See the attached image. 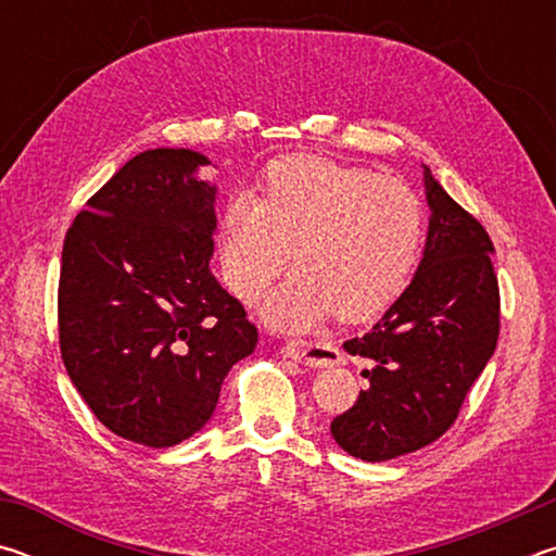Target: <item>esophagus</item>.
Listing matches in <instances>:
<instances>
[{
	"instance_id": "obj_1",
	"label": "esophagus",
	"mask_w": 556,
	"mask_h": 556,
	"mask_svg": "<svg viewBox=\"0 0 556 556\" xmlns=\"http://www.w3.org/2000/svg\"><path fill=\"white\" fill-rule=\"evenodd\" d=\"M281 353L312 368H331L341 363V351L328 341H287Z\"/></svg>"
}]
</instances>
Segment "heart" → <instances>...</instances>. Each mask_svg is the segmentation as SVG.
Masks as SVG:
<instances>
[{"instance_id": "1", "label": "heart", "mask_w": 556, "mask_h": 556, "mask_svg": "<svg viewBox=\"0 0 556 556\" xmlns=\"http://www.w3.org/2000/svg\"><path fill=\"white\" fill-rule=\"evenodd\" d=\"M421 235L425 208L407 181L294 154L267 168L262 199L235 193L225 203L220 267L232 294L255 301L296 247L299 271L269 296V321L306 328L331 314L368 321L409 281Z\"/></svg>"}]
</instances>
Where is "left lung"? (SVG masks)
I'll list each match as a JSON object with an SVG mask.
<instances>
[{
  "label": "left lung",
  "mask_w": 556,
  "mask_h": 556,
  "mask_svg": "<svg viewBox=\"0 0 556 556\" xmlns=\"http://www.w3.org/2000/svg\"><path fill=\"white\" fill-rule=\"evenodd\" d=\"M425 178L431 220L417 275L368 333L343 343L368 361L370 388L331 421V434L363 460L412 454L446 434L501 333L493 242L429 168Z\"/></svg>",
  "instance_id": "8db88e82"
}]
</instances>
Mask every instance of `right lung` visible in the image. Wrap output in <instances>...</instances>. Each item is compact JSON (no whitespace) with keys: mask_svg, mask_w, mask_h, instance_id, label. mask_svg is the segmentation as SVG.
Instances as JSON below:
<instances>
[{"mask_svg":"<svg viewBox=\"0 0 556 556\" xmlns=\"http://www.w3.org/2000/svg\"><path fill=\"white\" fill-rule=\"evenodd\" d=\"M191 149H149L65 232L59 345L90 412L135 444L166 448L205 427L257 326L211 275L215 186Z\"/></svg>","mask_w":556,"mask_h":556,"instance_id":"1","label":"right lung"}]
</instances>
